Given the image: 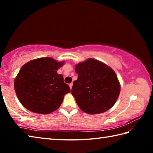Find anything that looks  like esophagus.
<instances>
[{
	"instance_id": "1",
	"label": "esophagus",
	"mask_w": 153,
	"mask_h": 153,
	"mask_svg": "<svg viewBox=\"0 0 153 153\" xmlns=\"http://www.w3.org/2000/svg\"><path fill=\"white\" fill-rule=\"evenodd\" d=\"M69 87H70V89H71L72 88V86H73V83H71V84H69Z\"/></svg>"
}]
</instances>
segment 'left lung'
<instances>
[{
	"label": "left lung",
	"mask_w": 153,
	"mask_h": 153,
	"mask_svg": "<svg viewBox=\"0 0 153 153\" xmlns=\"http://www.w3.org/2000/svg\"><path fill=\"white\" fill-rule=\"evenodd\" d=\"M78 74L71 93L80 109L88 114L105 112L112 107L120 92L117 77L112 69L96 59L76 65Z\"/></svg>",
	"instance_id": "left-lung-1"
}]
</instances>
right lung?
<instances>
[{
    "label": "right lung",
    "mask_w": 153,
    "mask_h": 153,
    "mask_svg": "<svg viewBox=\"0 0 153 153\" xmlns=\"http://www.w3.org/2000/svg\"><path fill=\"white\" fill-rule=\"evenodd\" d=\"M63 62L50 57L36 59L25 63L15 79L14 87L18 99L32 112L48 114L56 111L63 97L70 92L57 69Z\"/></svg>",
    "instance_id": "add662e5"
}]
</instances>
